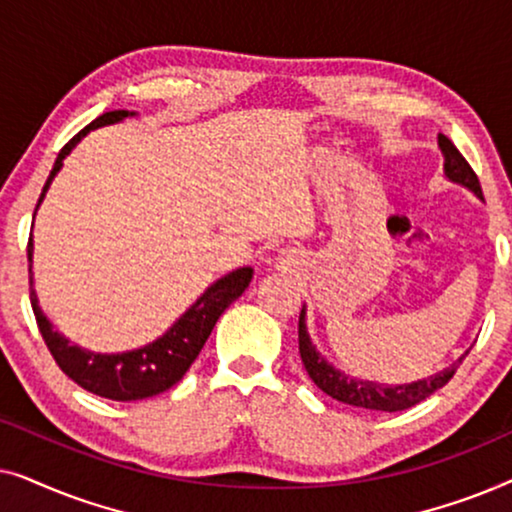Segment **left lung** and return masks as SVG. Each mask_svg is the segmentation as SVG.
<instances>
[{
	"mask_svg": "<svg viewBox=\"0 0 512 512\" xmlns=\"http://www.w3.org/2000/svg\"><path fill=\"white\" fill-rule=\"evenodd\" d=\"M438 144L443 149L445 156V174L457 184H464L466 188L482 198V188L478 181V174L473 172V167L468 165V160L461 156L457 146H454L445 135H438ZM298 349L300 359H303V366L307 375L312 377V382L328 394L335 401L354 405V408L361 410H377V412H398L408 410L412 405L422 403L424 398H429L433 391L445 387L447 382L452 380L454 373H457L459 363L466 359V354L461 356L457 363H452L450 368H445L443 373L429 377V380H419L412 384H398V387H387V384L377 382H366V380H354L340 370H335L331 363H326L324 356H319L317 349L310 342V335H307L305 328V310L300 312L298 319Z\"/></svg>",
	"mask_w": 512,
	"mask_h": 512,
	"instance_id": "8db88e82",
	"label": "left lung"
}]
</instances>
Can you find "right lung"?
<instances>
[{
  "label": "right lung",
  "mask_w": 512,
  "mask_h": 512,
  "mask_svg": "<svg viewBox=\"0 0 512 512\" xmlns=\"http://www.w3.org/2000/svg\"><path fill=\"white\" fill-rule=\"evenodd\" d=\"M125 116H128V111L123 109L107 111V114L97 116L93 123L86 125L79 135L69 139L58 153V160H55L53 170L48 174L44 191L39 195V202L44 200L48 186H51L53 177L62 167V158L74 149L76 142H79L88 130L100 128V125L107 123H116ZM27 261L32 263V237L30 242H27ZM251 275H254L251 268H240L230 272L226 277H221L219 282L212 284L205 293H202L198 303H195L191 310L163 335V338H158L156 342H151V345H146L142 349H135V352L125 354H90L86 349L69 345L58 331H53L48 319L41 314L37 296H34L32 289V277L30 303L48 352H51L55 363H58L60 370L69 377V380H74L79 387L90 391V394L111 398V401H142V398L163 394V391L174 387V384L186 375V370L191 368L195 356L200 354L202 345L207 342L209 333H212V328L216 321H219L223 310H226L233 300L242 296L244 289H247L251 282Z\"/></svg>",
  "instance_id": "obj_1"
}]
</instances>
